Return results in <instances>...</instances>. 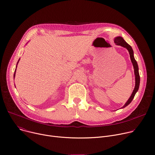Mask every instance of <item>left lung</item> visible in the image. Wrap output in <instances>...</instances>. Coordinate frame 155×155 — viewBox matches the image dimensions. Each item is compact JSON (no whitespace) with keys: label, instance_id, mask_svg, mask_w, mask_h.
I'll return each instance as SVG.
<instances>
[{"label":"left lung","instance_id":"left-lung-1","mask_svg":"<svg viewBox=\"0 0 155 155\" xmlns=\"http://www.w3.org/2000/svg\"><path fill=\"white\" fill-rule=\"evenodd\" d=\"M114 43H115V44L116 45L124 47V48H126L128 50V51L129 52V54H130V60H131V62L132 63V65H133V67H134V74H135V88H134V89L133 90V92H132L130 97H129V99L127 100V101L125 103V104L124 105V106H122L121 107V108H124L127 106H128L132 102V101L133 100L136 93L138 90L139 86H140V75H139V72H138V66L137 61H135V59L134 58V51H133L132 47L128 43H126V42L125 41V40L123 39V38H122L121 36L116 37L114 38Z\"/></svg>","mask_w":155,"mask_h":155}]
</instances>
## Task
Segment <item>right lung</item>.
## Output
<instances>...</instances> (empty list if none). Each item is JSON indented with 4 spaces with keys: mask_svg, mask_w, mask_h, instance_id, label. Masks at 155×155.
<instances>
[{
    "mask_svg": "<svg viewBox=\"0 0 155 155\" xmlns=\"http://www.w3.org/2000/svg\"><path fill=\"white\" fill-rule=\"evenodd\" d=\"M19 61H20V59H19V60H18V61L17 62V65H16V68H15V72H14V75H13V78H15V73H16V70H17V65H18V62H19Z\"/></svg>",
    "mask_w": 155,
    "mask_h": 155,
    "instance_id": "right-lung-1",
    "label": "right lung"
}]
</instances>
